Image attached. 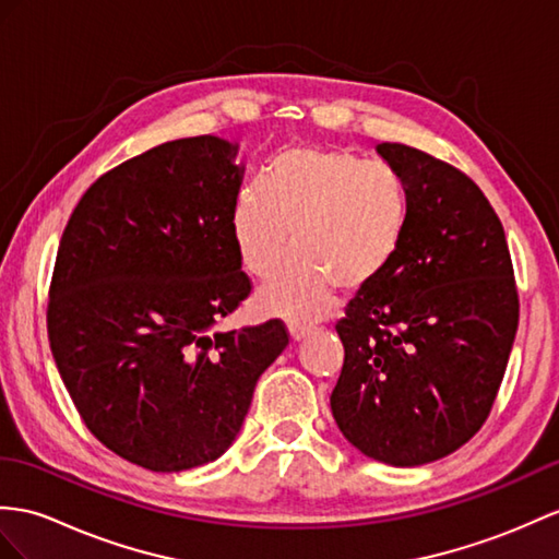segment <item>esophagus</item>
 <instances>
[{
	"instance_id": "1",
	"label": "esophagus",
	"mask_w": 559,
	"mask_h": 559,
	"mask_svg": "<svg viewBox=\"0 0 559 559\" xmlns=\"http://www.w3.org/2000/svg\"><path fill=\"white\" fill-rule=\"evenodd\" d=\"M310 332H312L310 326H306V324H301V322H289V334H292L294 342H301V338L308 336Z\"/></svg>"
}]
</instances>
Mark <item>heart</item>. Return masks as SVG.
<instances>
[{"label": "heart", "mask_w": 559, "mask_h": 559, "mask_svg": "<svg viewBox=\"0 0 559 559\" xmlns=\"http://www.w3.org/2000/svg\"><path fill=\"white\" fill-rule=\"evenodd\" d=\"M407 223L401 175L342 148L298 146L272 160L265 182L239 192L233 235L241 263L267 277L294 247L301 255L263 289V304L320 318L336 287L362 292L399 255Z\"/></svg>", "instance_id": "1"}]
</instances>
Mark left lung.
Here are the masks:
<instances>
[{
  "mask_svg": "<svg viewBox=\"0 0 559 559\" xmlns=\"http://www.w3.org/2000/svg\"><path fill=\"white\" fill-rule=\"evenodd\" d=\"M377 152L405 185V235L336 320L344 367L330 403L360 453L415 467L457 451L491 415L520 294L506 229L469 175L415 146Z\"/></svg>",
  "mask_w": 559,
  "mask_h": 559,
  "instance_id": "obj_1",
  "label": "left lung"
}]
</instances>
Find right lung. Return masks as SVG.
Returning a JSON list of instances; mask_svg holds the SVG:
<instances>
[{
    "label": "right lung",
    "instance_id": "add662e5",
    "mask_svg": "<svg viewBox=\"0 0 559 559\" xmlns=\"http://www.w3.org/2000/svg\"><path fill=\"white\" fill-rule=\"evenodd\" d=\"M235 152L201 134L104 173L53 263L47 334L75 411L108 451L152 472L221 457L289 344L280 318L213 332L253 289L233 235Z\"/></svg>",
    "mask_w": 559,
    "mask_h": 559
}]
</instances>
